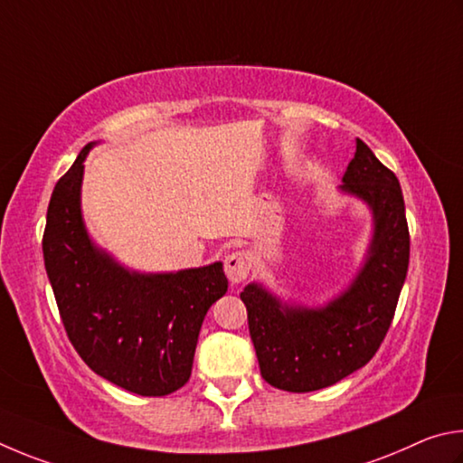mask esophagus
<instances>
[{
	"mask_svg": "<svg viewBox=\"0 0 463 463\" xmlns=\"http://www.w3.org/2000/svg\"><path fill=\"white\" fill-rule=\"evenodd\" d=\"M250 270H252V256L246 250H236L225 256V274L232 282L246 280Z\"/></svg>",
	"mask_w": 463,
	"mask_h": 463,
	"instance_id": "obj_1",
	"label": "esophagus"
}]
</instances>
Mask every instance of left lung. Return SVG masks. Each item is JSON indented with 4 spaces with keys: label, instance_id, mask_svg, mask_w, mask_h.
<instances>
[{
    "label": "left lung",
    "instance_id": "1",
    "mask_svg": "<svg viewBox=\"0 0 463 463\" xmlns=\"http://www.w3.org/2000/svg\"><path fill=\"white\" fill-rule=\"evenodd\" d=\"M342 189L366 201L376 223L368 262L352 287L319 311L280 307L258 285L240 295L260 374L280 391H319L366 366L384 342L407 279L411 238L399 178L360 137Z\"/></svg>",
    "mask_w": 463,
    "mask_h": 463
}]
</instances>
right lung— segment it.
<instances>
[{
  "label": "right lung",
  "mask_w": 463,
  "mask_h": 463,
  "mask_svg": "<svg viewBox=\"0 0 463 463\" xmlns=\"http://www.w3.org/2000/svg\"><path fill=\"white\" fill-rule=\"evenodd\" d=\"M91 144L56 183L43 252L72 347L95 374L140 396L186 384L201 323L227 290L223 264L175 274H136L87 238L79 193Z\"/></svg>",
  "instance_id": "right-lung-1"
}]
</instances>
